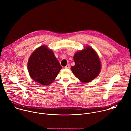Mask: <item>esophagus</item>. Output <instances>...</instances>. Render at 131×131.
Segmentation results:
<instances>
[{
  "label": "esophagus",
  "instance_id": "34e87169",
  "mask_svg": "<svg viewBox=\"0 0 131 131\" xmlns=\"http://www.w3.org/2000/svg\"><path fill=\"white\" fill-rule=\"evenodd\" d=\"M69 67H70L69 64H67V65L65 67V68H69Z\"/></svg>",
  "mask_w": 131,
  "mask_h": 131
}]
</instances>
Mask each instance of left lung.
I'll list each match as a JSON object with an SVG mask.
<instances>
[{"label":"left lung","mask_w":131,"mask_h":131,"mask_svg":"<svg viewBox=\"0 0 131 131\" xmlns=\"http://www.w3.org/2000/svg\"><path fill=\"white\" fill-rule=\"evenodd\" d=\"M75 65L71 70L75 76L83 83H88L96 78L101 70L100 58L90 46L77 52L73 57Z\"/></svg>","instance_id":"obj_1"}]
</instances>
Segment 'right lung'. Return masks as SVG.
I'll return each mask as SVG.
<instances>
[{
  "label": "right lung",
  "mask_w": 131,
  "mask_h": 131,
  "mask_svg": "<svg viewBox=\"0 0 131 131\" xmlns=\"http://www.w3.org/2000/svg\"><path fill=\"white\" fill-rule=\"evenodd\" d=\"M27 68L30 77L34 81L48 85L54 81L62 66L52 50L46 45H42L30 56Z\"/></svg>",
  "instance_id": "add662e5"
}]
</instances>
